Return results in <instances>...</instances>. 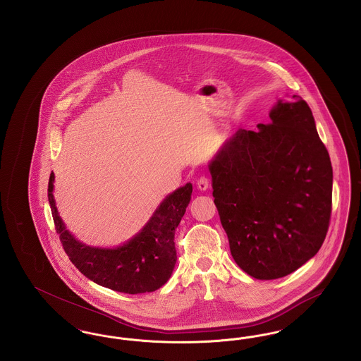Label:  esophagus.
I'll return each mask as SVG.
<instances>
[{"label": "esophagus", "instance_id": "34e87169", "mask_svg": "<svg viewBox=\"0 0 361 361\" xmlns=\"http://www.w3.org/2000/svg\"><path fill=\"white\" fill-rule=\"evenodd\" d=\"M196 185H197V188L200 189V190H206V189L209 188L208 177L207 176H200L197 178V181H196Z\"/></svg>", "mask_w": 361, "mask_h": 361}]
</instances>
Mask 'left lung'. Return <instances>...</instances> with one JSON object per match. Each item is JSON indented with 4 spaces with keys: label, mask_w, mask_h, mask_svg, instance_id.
Returning <instances> with one entry per match:
<instances>
[{
    "label": "left lung",
    "mask_w": 361,
    "mask_h": 361,
    "mask_svg": "<svg viewBox=\"0 0 361 361\" xmlns=\"http://www.w3.org/2000/svg\"><path fill=\"white\" fill-rule=\"evenodd\" d=\"M271 123L240 128L209 164L212 196L234 261L247 275H290L321 249L333 169L309 104L279 102Z\"/></svg>",
    "instance_id": "left-lung-1"
}]
</instances>
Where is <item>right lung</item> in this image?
I'll return each instance as SVG.
<instances>
[{
    "label": "right lung",
    "instance_id": "obj_1",
    "mask_svg": "<svg viewBox=\"0 0 361 361\" xmlns=\"http://www.w3.org/2000/svg\"><path fill=\"white\" fill-rule=\"evenodd\" d=\"M52 189L54 173L49 180V203L55 230L82 275L99 286L131 295L155 291L169 280L177 261L174 233L190 202V183L171 193L140 233L116 249L90 247L75 240L58 215Z\"/></svg>",
    "mask_w": 361,
    "mask_h": 361
}]
</instances>
